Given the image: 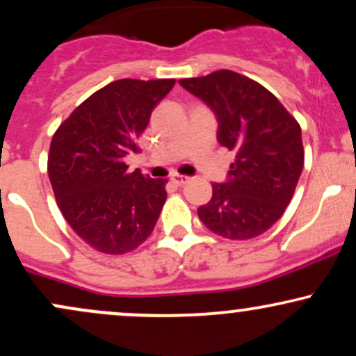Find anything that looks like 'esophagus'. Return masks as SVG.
Segmentation results:
<instances>
[{
    "label": "esophagus",
    "mask_w": 356,
    "mask_h": 356,
    "mask_svg": "<svg viewBox=\"0 0 356 356\" xmlns=\"http://www.w3.org/2000/svg\"><path fill=\"white\" fill-rule=\"evenodd\" d=\"M170 181H172L175 186H182V184H186L187 181H189V177H187V175H181V174L174 172L172 175H170Z\"/></svg>",
    "instance_id": "34e87169"
}]
</instances>
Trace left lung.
<instances>
[{
	"instance_id": "obj_1",
	"label": "left lung",
	"mask_w": 356,
	"mask_h": 356,
	"mask_svg": "<svg viewBox=\"0 0 356 356\" xmlns=\"http://www.w3.org/2000/svg\"><path fill=\"white\" fill-rule=\"evenodd\" d=\"M179 83L214 110L219 144L236 152L229 179L212 184L199 218L226 239L263 234L291 202L303 170L300 124L268 88L241 73L218 70Z\"/></svg>"
}]
</instances>
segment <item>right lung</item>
Masks as SVG:
<instances>
[{
	"label": "right lung",
	"instance_id": "add662e5",
	"mask_svg": "<svg viewBox=\"0 0 356 356\" xmlns=\"http://www.w3.org/2000/svg\"><path fill=\"white\" fill-rule=\"evenodd\" d=\"M174 79H122L97 90L60 124L48 152V177L65 220L90 248L125 254L152 234L167 179L130 172L125 157Z\"/></svg>",
	"mask_w": 356,
	"mask_h": 356
}]
</instances>
